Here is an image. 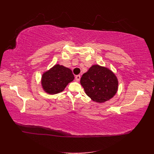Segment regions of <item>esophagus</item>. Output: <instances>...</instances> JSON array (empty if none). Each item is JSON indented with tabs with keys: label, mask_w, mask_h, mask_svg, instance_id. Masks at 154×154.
I'll return each mask as SVG.
<instances>
[{
	"label": "esophagus",
	"mask_w": 154,
	"mask_h": 154,
	"mask_svg": "<svg viewBox=\"0 0 154 154\" xmlns=\"http://www.w3.org/2000/svg\"><path fill=\"white\" fill-rule=\"evenodd\" d=\"M80 79V75H77L75 76V80H76V81H77V82L79 81Z\"/></svg>",
	"instance_id": "esophagus-1"
}]
</instances>
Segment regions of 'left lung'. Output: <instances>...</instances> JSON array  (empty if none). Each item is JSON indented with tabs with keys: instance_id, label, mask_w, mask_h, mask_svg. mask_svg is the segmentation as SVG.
<instances>
[{
	"instance_id": "1",
	"label": "left lung",
	"mask_w": 154,
	"mask_h": 154,
	"mask_svg": "<svg viewBox=\"0 0 154 154\" xmlns=\"http://www.w3.org/2000/svg\"><path fill=\"white\" fill-rule=\"evenodd\" d=\"M86 94L95 102H105L115 95L118 80L113 72L98 65L92 66L80 79Z\"/></svg>"
}]
</instances>
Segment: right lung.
<instances>
[{
    "instance_id": "right-lung-1",
    "label": "right lung",
    "mask_w": 154,
    "mask_h": 154,
    "mask_svg": "<svg viewBox=\"0 0 154 154\" xmlns=\"http://www.w3.org/2000/svg\"><path fill=\"white\" fill-rule=\"evenodd\" d=\"M74 79L70 69L57 64L42 75V85L48 94H55L62 92Z\"/></svg>"
}]
</instances>
